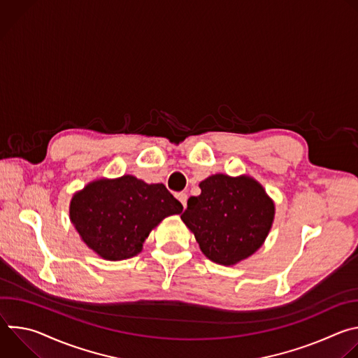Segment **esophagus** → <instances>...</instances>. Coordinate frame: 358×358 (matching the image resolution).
Instances as JSON below:
<instances>
[{
	"mask_svg": "<svg viewBox=\"0 0 358 358\" xmlns=\"http://www.w3.org/2000/svg\"><path fill=\"white\" fill-rule=\"evenodd\" d=\"M177 198H178V201L181 202V206L185 208V207H187V199H188V195H187L185 192H178V194H177Z\"/></svg>",
	"mask_w": 358,
	"mask_h": 358,
	"instance_id": "34e87169",
	"label": "esophagus"
}]
</instances>
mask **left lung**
Listing matches in <instances>:
<instances>
[{
	"mask_svg": "<svg viewBox=\"0 0 358 358\" xmlns=\"http://www.w3.org/2000/svg\"><path fill=\"white\" fill-rule=\"evenodd\" d=\"M201 194L187 201L181 220L202 253L231 266L257 252L275 218V202L252 177L215 174L199 182Z\"/></svg>",
	"mask_w": 358,
	"mask_h": 358,
	"instance_id": "1",
	"label": "left lung"
}]
</instances>
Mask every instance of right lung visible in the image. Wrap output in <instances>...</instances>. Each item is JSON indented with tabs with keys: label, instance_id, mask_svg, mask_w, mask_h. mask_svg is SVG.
<instances>
[{
	"label": "right lung",
	"instance_id": "right-lung-1",
	"mask_svg": "<svg viewBox=\"0 0 358 358\" xmlns=\"http://www.w3.org/2000/svg\"><path fill=\"white\" fill-rule=\"evenodd\" d=\"M182 206L164 184H147L134 176L100 178L71 201V222L82 241L106 261H123L141 252L152 228Z\"/></svg>",
	"mask_w": 358,
	"mask_h": 358
}]
</instances>
